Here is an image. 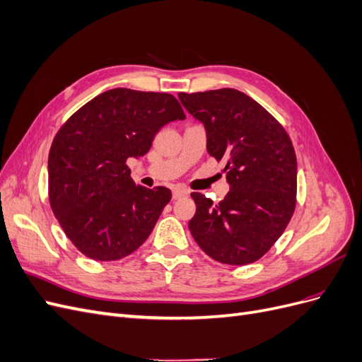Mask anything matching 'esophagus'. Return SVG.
I'll return each instance as SVG.
<instances>
[{
    "label": "esophagus",
    "mask_w": 362,
    "mask_h": 362,
    "mask_svg": "<svg viewBox=\"0 0 362 362\" xmlns=\"http://www.w3.org/2000/svg\"><path fill=\"white\" fill-rule=\"evenodd\" d=\"M190 192L187 189H182V187H175L173 192H172V196L173 199H180L182 198V196H187Z\"/></svg>",
    "instance_id": "obj_1"
}]
</instances>
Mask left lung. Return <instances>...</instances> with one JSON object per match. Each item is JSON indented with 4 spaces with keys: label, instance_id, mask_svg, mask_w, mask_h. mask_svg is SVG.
I'll return each mask as SVG.
<instances>
[{
    "label": "left lung",
    "instance_id": "obj_1",
    "mask_svg": "<svg viewBox=\"0 0 362 362\" xmlns=\"http://www.w3.org/2000/svg\"><path fill=\"white\" fill-rule=\"evenodd\" d=\"M206 131V151L225 160L229 192L218 204L192 193L189 222L208 257L231 266L259 259L282 235L296 206L298 161L286 129L266 108L235 89L180 93Z\"/></svg>",
    "mask_w": 362,
    "mask_h": 362
}]
</instances>
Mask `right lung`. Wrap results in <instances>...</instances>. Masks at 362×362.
Masks as SVG:
<instances>
[{"mask_svg":"<svg viewBox=\"0 0 362 362\" xmlns=\"http://www.w3.org/2000/svg\"><path fill=\"white\" fill-rule=\"evenodd\" d=\"M185 115L169 93L117 87L74 113L52 140L49 204L86 257L120 259L145 243L172 193L131 178L127 160L149 151L158 131Z\"/></svg>","mask_w":362,"mask_h":362,"instance_id":"obj_1","label":"right lung"}]
</instances>
